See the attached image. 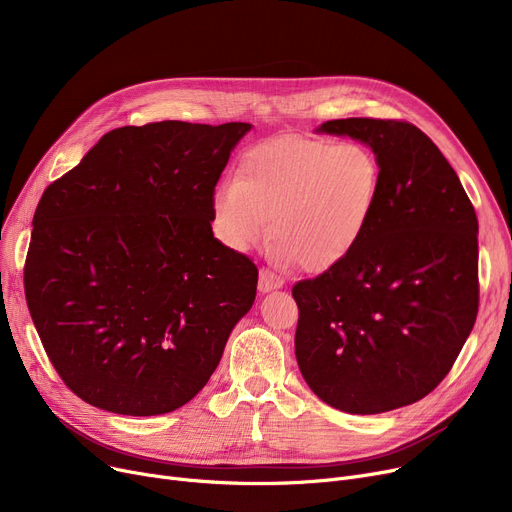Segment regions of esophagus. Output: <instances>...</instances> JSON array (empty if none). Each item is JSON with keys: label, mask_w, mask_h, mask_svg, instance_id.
Wrapping results in <instances>:
<instances>
[{"label": "esophagus", "mask_w": 512, "mask_h": 512, "mask_svg": "<svg viewBox=\"0 0 512 512\" xmlns=\"http://www.w3.org/2000/svg\"><path fill=\"white\" fill-rule=\"evenodd\" d=\"M257 286H259V292H272V290L282 288L284 280L280 276H276L274 272H270V270H261Z\"/></svg>", "instance_id": "obj_1"}]
</instances>
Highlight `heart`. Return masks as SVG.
<instances>
[{"label": "heart", "instance_id": "1", "mask_svg": "<svg viewBox=\"0 0 512 512\" xmlns=\"http://www.w3.org/2000/svg\"><path fill=\"white\" fill-rule=\"evenodd\" d=\"M380 195L382 166L369 147L278 137L251 147L234 182L213 188L211 228L228 249L247 251L272 215V255L328 272L361 245Z\"/></svg>", "mask_w": 512, "mask_h": 512}]
</instances>
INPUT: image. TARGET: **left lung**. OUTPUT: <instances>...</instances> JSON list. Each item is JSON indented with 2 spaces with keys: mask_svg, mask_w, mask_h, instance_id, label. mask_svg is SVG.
I'll return each instance as SVG.
<instances>
[{
  "mask_svg": "<svg viewBox=\"0 0 512 512\" xmlns=\"http://www.w3.org/2000/svg\"><path fill=\"white\" fill-rule=\"evenodd\" d=\"M315 132L367 145L380 159L382 195L353 255L292 288L299 369L344 413L413 405L446 378L475 324V209L440 149L409 122L346 118Z\"/></svg>",
  "mask_w": 512,
  "mask_h": 512,
  "instance_id": "obj_1",
  "label": "left lung"
}]
</instances>
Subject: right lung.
Here are the masks:
<instances>
[{
    "mask_svg": "<svg viewBox=\"0 0 512 512\" xmlns=\"http://www.w3.org/2000/svg\"><path fill=\"white\" fill-rule=\"evenodd\" d=\"M253 126L153 122L107 132L47 186L24 292L49 361L89 405L180 409L257 294V267L213 236L209 199Z\"/></svg>",
    "mask_w": 512,
    "mask_h": 512,
    "instance_id": "add662e5",
    "label": "right lung"
}]
</instances>
